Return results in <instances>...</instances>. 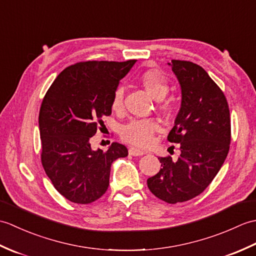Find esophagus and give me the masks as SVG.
I'll return each mask as SVG.
<instances>
[{"label":"esophagus","mask_w":256,"mask_h":256,"mask_svg":"<svg viewBox=\"0 0 256 256\" xmlns=\"http://www.w3.org/2000/svg\"><path fill=\"white\" fill-rule=\"evenodd\" d=\"M128 154L132 155V156H140V155H144V154H146V153H145L144 150H140V148H130Z\"/></svg>","instance_id":"obj_1"}]
</instances>
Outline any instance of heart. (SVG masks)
<instances>
[{
    "instance_id": "obj_1",
    "label": "heart",
    "mask_w": 256,
    "mask_h": 256,
    "mask_svg": "<svg viewBox=\"0 0 256 256\" xmlns=\"http://www.w3.org/2000/svg\"><path fill=\"white\" fill-rule=\"evenodd\" d=\"M140 81L144 89L155 100H162L170 91L166 78L158 70H148L140 76ZM123 96L124 91L122 88H118L114 92L112 99V108L114 111H118L122 108ZM158 130L160 124L153 118L132 120L122 126L121 136L125 142L144 148V146H148L152 143L155 132Z\"/></svg>"
}]
</instances>
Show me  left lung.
I'll use <instances>...</instances> for the list:
<instances>
[{"mask_svg": "<svg viewBox=\"0 0 256 256\" xmlns=\"http://www.w3.org/2000/svg\"><path fill=\"white\" fill-rule=\"evenodd\" d=\"M180 86L182 103L167 136L180 144L177 160L160 157V170L148 179L152 194L168 204L200 194L214 180L229 153L231 123L224 92L206 70L190 62H168Z\"/></svg>", "mask_w": 256, "mask_h": 256, "instance_id": "left-lung-1", "label": "left lung"}]
</instances>
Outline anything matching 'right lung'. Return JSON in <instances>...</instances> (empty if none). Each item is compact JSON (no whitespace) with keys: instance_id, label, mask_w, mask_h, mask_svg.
Instances as JSON below:
<instances>
[{"instance_id":"obj_1","label":"right lung","mask_w":256,"mask_h":256,"mask_svg":"<svg viewBox=\"0 0 256 256\" xmlns=\"http://www.w3.org/2000/svg\"><path fill=\"white\" fill-rule=\"evenodd\" d=\"M135 62L76 64L57 76L42 102V167L57 192L72 202L99 199L108 187L112 162L128 156L122 144L92 150L90 140L112 113L114 92Z\"/></svg>"}]
</instances>
